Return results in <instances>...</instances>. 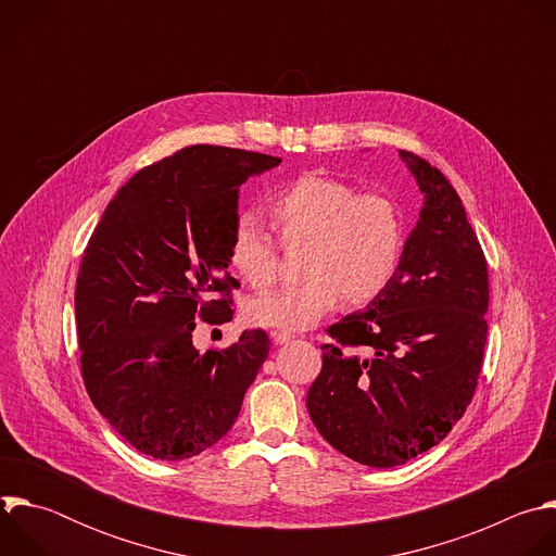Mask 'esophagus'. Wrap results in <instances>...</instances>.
Returning a JSON list of instances; mask_svg holds the SVG:
<instances>
[{
	"instance_id": "1",
	"label": "esophagus",
	"mask_w": 556,
	"mask_h": 556,
	"mask_svg": "<svg viewBox=\"0 0 556 556\" xmlns=\"http://www.w3.org/2000/svg\"><path fill=\"white\" fill-rule=\"evenodd\" d=\"M273 339H275L277 345H286V343H290L294 339V334L286 332V330H279V332H273Z\"/></svg>"
}]
</instances>
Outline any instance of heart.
<instances>
[{
    "mask_svg": "<svg viewBox=\"0 0 556 556\" xmlns=\"http://www.w3.org/2000/svg\"><path fill=\"white\" fill-rule=\"evenodd\" d=\"M266 213L286 251L305 249V279L255 296L247 314L257 326L305 330L343 299L352 305L378 299L401 268L405 217L387 193H361L341 178L303 174L266 200ZM228 262L257 290L279 277V247L251 213L230 228Z\"/></svg>",
    "mask_w": 556,
    "mask_h": 556,
    "instance_id": "heart-1",
    "label": "heart"
}]
</instances>
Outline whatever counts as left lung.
<instances>
[{
    "mask_svg": "<svg viewBox=\"0 0 556 556\" xmlns=\"http://www.w3.org/2000/svg\"><path fill=\"white\" fill-rule=\"evenodd\" d=\"M425 204L387 290L326 332L307 391L319 433L354 462L391 468L464 416L484 363L489 266L446 176L401 149Z\"/></svg>",
    "mask_w": 556,
    "mask_h": 556,
    "instance_id": "obj_1",
    "label": "left lung"
}]
</instances>
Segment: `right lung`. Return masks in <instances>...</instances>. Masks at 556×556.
Returning <instances> with one entry per match:
<instances>
[{
  "mask_svg": "<svg viewBox=\"0 0 556 556\" xmlns=\"http://www.w3.org/2000/svg\"><path fill=\"white\" fill-rule=\"evenodd\" d=\"M279 163L185 147L134 174L90 237L74 292L81 376L101 416L144 455L187 459L215 444L268 358L264 330L204 354L193 330L232 319L237 191Z\"/></svg>",
  "mask_w": 556,
  "mask_h": 556,
  "instance_id": "right-lung-1",
  "label": "right lung"
}]
</instances>
